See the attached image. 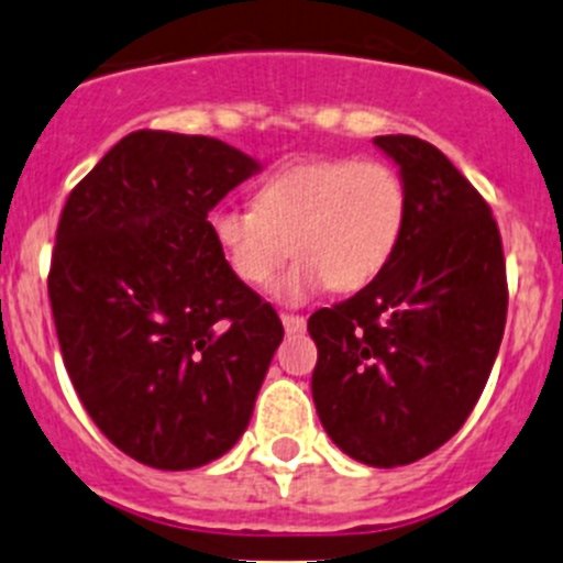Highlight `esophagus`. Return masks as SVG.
Segmentation results:
<instances>
[{"label":"esophagus","mask_w":563,"mask_h":563,"mask_svg":"<svg viewBox=\"0 0 563 563\" xmlns=\"http://www.w3.org/2000/svg\"><path fill=\"white\" fill-rule=\"evenodd\" d=\"M280 321H283V327H286V332H302L305 330V319H302V316L283 313Z\"/></svg>","instance_id":"34e87169"}]
</instances>
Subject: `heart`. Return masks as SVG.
Instances as JSON below:
<instances>
[{"label": "heart", "mask_w": 563, "mask_h": 563, "mask_svg": "<svg viewBox=\"0 0 563 563\" xmlns=\"http://www.w3.org/2000/svg\"><path fill=\"white\" fill-rule=\"evenodd\" d=\"M407 187L385 162L321 159L266 178L255 209L217 206L209 231L228 269L261 286L286 261H297L269 286L280 302L299 305L324 288L341 294L371 286L396 255L407 225Z\"/></svg>", "instance_id": "b5f03b06"}]
</instances>
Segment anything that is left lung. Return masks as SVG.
I'll use <instances>...</instances> for the list:
<instances>
[{
    "mask_svg": "<svg viewBox=\"0 0 563 563\" xmlns=\"http://www.w3.org/2000/svg\"><path fill=\"white\" fill-rule=\"evenodd\" d=\"M407 187V225L371 286L316 310L313 401L352 460L398 467L449 443L476 407L506 327V261L487 200L443 151L374 136Z\"/></svg>",
    "mask_w": 563,
    "mask_h": 563,
    "instance_id": "obj_1",
    "label": "left lung"
}]
</instances>
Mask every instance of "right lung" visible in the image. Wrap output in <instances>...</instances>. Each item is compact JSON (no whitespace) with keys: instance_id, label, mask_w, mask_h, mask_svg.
Returning <instances> with one entry per match:
<instances>
[{"instance_id":"right-lung-1","label":"right lung","mask_w":563,"mask_h":563,"mask_svg":"<svg viewBox=\"0 0 563 563\" xmlns=\"http://www.w3.org/2000/svg\"><path fill=\"white\" fill-rule=\"evenodd\" d=\"M261 170L222 140L131 131L65 200L48 272L70 382L131 460L192 471L236 445L283 341L209 211Z\"/></svg>"}]
</instances>
